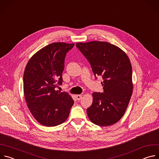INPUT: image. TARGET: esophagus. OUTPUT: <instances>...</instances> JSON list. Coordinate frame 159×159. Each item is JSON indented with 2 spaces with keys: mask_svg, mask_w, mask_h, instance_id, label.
Masks as SVG:
<instances>
[{
  "mask_svg": "<svg viewBox=\"0 0 159 159\" xmlns=\"http://www.w3.org/2000/svg\"><path fill=\"white\" fill-rule=\"evenodd\" d=\"M82 95H76V98H77V99L78 101L80 100V99H82Z\"/></svg>",
  "mask_w": 159,
  "mask_h": 159,
  "instance_id": "34e87169",
  "label": "esophagus"
}]
</instances>
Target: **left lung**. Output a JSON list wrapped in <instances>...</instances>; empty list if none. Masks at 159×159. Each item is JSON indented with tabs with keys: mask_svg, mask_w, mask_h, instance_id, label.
Returning a JSON list of instances; mask_svg holds the SVG:
<instances>
[{
	"mask_svg": "<svg viewBox=\"0 0 159 159\" xmlns=\"http://www.w3.org/2000/svg\"><path fill=\"white\" fill-rule=\"evenodd\" d=\"M76 47L91 65L96 78L103 79L104 91L93 93L87 116L98 126L114 125L124 115L133 93L129 59L119 47L106 41L77 43Z\"/></svg>",
	"mask_w": 159,
	"mask_h": 159,
	"instance_id": "1",
	"label": "left lung"
}]
</instances>
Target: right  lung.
Masks as SVG:
<instances>
[{
	"mask_svg": "<svg viewBox=\"0 0 159 159\" xmlns=\"http://www.w3.org/2000/svg\"><path fill=\"white\" fill-rule=\"evenodd\" d=\"M74 46V43H51L37 52L26 66L25 99L31 114L42 125L57 126L69 116L74 101L69 93L55 88L62 84L65 56Z\"/></svg>",
	"mask_w": 159,
	"mask_h": 159,
	"instance_id": "right-lung-1",
	"label": "right lung"
}]
</instances>
